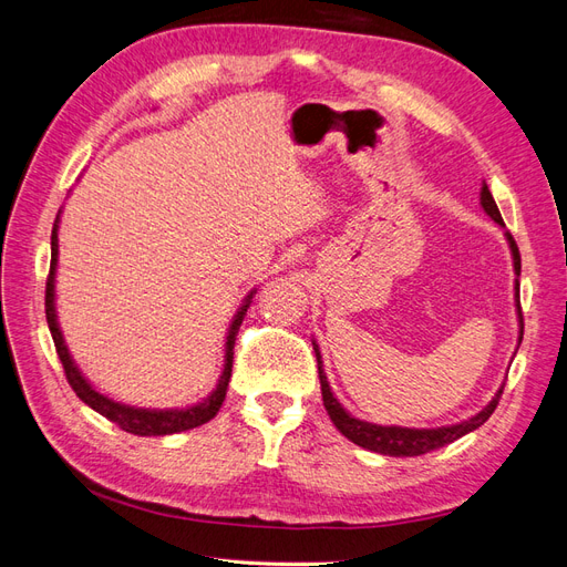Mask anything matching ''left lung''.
I'll use <instances>...</instances> for the list:
<instances>
[{
	"label": "left lung",
	"instance_id": "8db88e82",
	"mask_svg": "<svg viewBox=\"0 0 567 567\" xmlns=\"http://www.w3.org/2000/svg\"><path fill=\"white\" fill-rule=\"evenodd\" d=\"M480 203H483L485 213L496 221V225L504 227V219L499 208H496V203L489 194L487 184H483V192H480ZM508 238V246L513 252V269L520 277V252L516 241H513V236L506 231ZM516 307H518V321H520V340H523V310H520V296H518V279H516ZM315 346V354H317V369H319V381H321V398H323V406L329 411V416L333 421V425L338 431L346 435L348 440H352L359 447H364L369 452H379V454H388V456H421L427 454L433 450L444 447V444H450L458 437H463L466 433L475 431V427L483 425L492 414L496 404L502 400V392L504 388H499V392L494 394L492 402L483 409L477 411V414L468 421H461L456 425H444V427H400V425H375V423H367V421H359L352 414H348L346 409L340 406V402L333 398L331 385L326 381V373H323V364H321V352Z\"/></svg>",
	"mask_w": 567,
	"mask_h": 567
}]
</instances>
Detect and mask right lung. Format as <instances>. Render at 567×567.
Here are the masks:
<instances>
[{
    "mask_svg": "<svg viewBox=\"0 0 567 567\" xmlns=\"http://www.w3.org/2000/svg\"><path fill=\"white\" fill-rule=\"evenodd\" d=\"M59 215L54 221V229H51V267H49V277H47V290H44V312H47V323L51 338H54V346L59 352V359L65 371V379L71 383V388L75 390L78 398L92 406L94 411H99L101 416H106L109 421H113L115 425L123 427L125 433L132 435H142V437H151V435H173V433H182V431H192V427H198L203 423H208L225 402L227 398V385L231 379V364H234V342L238 336V329H241L244 317L250 307V298L252 293L246 298L241 310L236 312L229 333H227V346H225V369H221V375L217 381V388L210 392V398H205L200 404L186 406V409H136L130 404H120L109 400L106 394L96 392L90 381L84 379L80 373V369L75 367V362L71 359V352H68L59 321H56V307H54V277H56V262H59Z\"/></svg>",
    "mask_w": 567,
    "mask_h": 567,
    "instance_id": "obj_1",
    "label": "right lung"
}]
</instances>
